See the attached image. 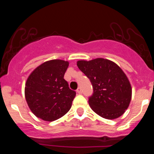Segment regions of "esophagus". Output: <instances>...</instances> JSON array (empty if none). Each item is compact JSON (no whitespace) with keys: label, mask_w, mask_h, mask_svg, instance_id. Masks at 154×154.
<instances>
[{"label":"esophagus","mask_w":154,"mask_h":154,"mask_svg":"<svg viewBox=\"0 0 154 154\" xmlns=\"http://www.w3.org/2000/svg\"><path fill=\"white\" fill-rule=\"evenodd\" d=\"M77 93H78V94H81V93H82V88H81L80 87L78 88L77 89Z\"/></svg>","instance_id":"obj_1"}]
</instances>
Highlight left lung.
<instances>
[{
    "label": "left lung",
    "instance_id": "left-lung-1",
    "mask_svg": "<svg viewBox=\"0 0 154 154\" xmlns=\"http://www.w3.org/2000/svg\"><path fill=\"white\" fill-rule=\"evenodd\" d=\"M77 65L93 85V94L88 100L92 110L107 119L122 115L132 98L131 85L122 69L103 58L80 60Z\"/></svg>",
    "mask_w": 154,
    "mask_h": 154
}]
</instances>
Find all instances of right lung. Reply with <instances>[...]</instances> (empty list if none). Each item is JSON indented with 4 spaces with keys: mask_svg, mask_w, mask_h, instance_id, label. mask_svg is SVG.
Listing matches in <instances>:
<instances>
[{
    "mask_svg": "<svg viewBox=\"0 0 154 154\" xmlns=\"http://www.w3.org/2000/svg\"><path fill=\"white\" fill-rule=\"evenodd\" d=\"M69 62L61 59L45 61L35 69L25 83L28 106L37 117L53 122L71 109L76 93L63 79Z\"/></svg>",
    "mask_w": 154,
    "mask_h": 154,
    "instance_id": "obj_1",
    "label": "right lung"
}]
</instances>
